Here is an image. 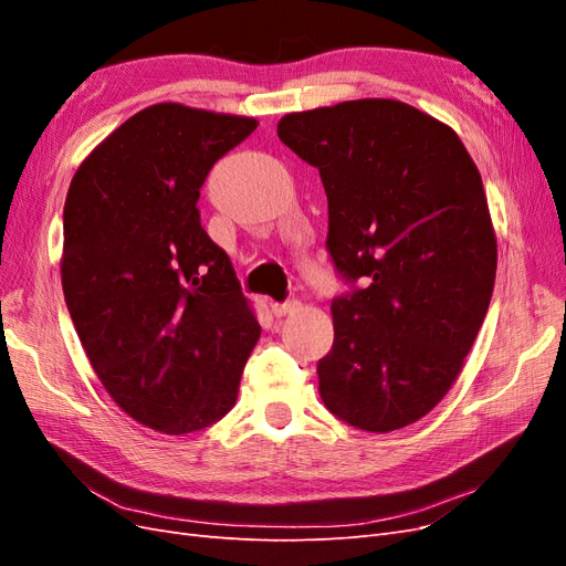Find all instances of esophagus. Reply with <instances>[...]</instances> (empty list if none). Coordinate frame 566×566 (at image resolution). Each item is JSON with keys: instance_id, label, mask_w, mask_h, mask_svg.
Here are the masks:
<instances>
[{"instance_id": "34e87169", "label": "esophagus", "mask_w": 566, "mask_h": 566, "mask_svg": "<svg viewBox=\"0 0 566 566\" xmlns=\"http://www.w3.org/2000/svg\"><path fill=\"white\" fill-rule=\"evenodd\" d=\"M297 310H300V302H283V304H273L271 306L273 316H279V318H283L287 314H295Z\"/></svg>"}]
</instances>
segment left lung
Instances as JSON below:
<instances>
[{
	"mask_svg": "<svg viewBox=\"0 0 566 566\" xmlns=\"http://www.w3.org/2000/svg\"><path fill=\"white\" fill-rule=\"evenodd\" d=\"M279 139L318 169L337 271L366 281L331 306L321 399L358 430H401L447 397L489 312L482 175L449 125L394 98L287 113Z\"/></svg>",
	"mask_w": 566,
	"mask_h": 566,
	"instance_id": "obj_1",
	"label": "left lung"
}]
</instances>
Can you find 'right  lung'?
I'll return each mask as SVG.
<instances>
[{
	"mask_svg": "<svg viewBox=\"0 0 566 566\" xmlns=\"http://www.w3.org/2000/svg\"><path fill=\"white\" fill-rule=\"evenodd\" d=\"M256 125L165 101L108 134L67 188V312L111 399L163 434L229 413L262 333L196 208L212 165Z\"/></svg>",
	"mask_w": 566,
	"mask_h": 566,
	"instance_id": "right-lung-1",
	"label": "right lung"
}]
</instances>
